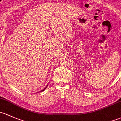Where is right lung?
I'll return each mask as SVG.
<instances>
[{
  "instance_id": "add662e5",
  "label": "right lung",
  "mask_w": 121,
  "mask_h": 121,
  "mask_svg": "<svg viewBox=\"0 0 121 121\" xmlns=\"http://www.w3.org/2000/svg\"><path fill=\"white\" fill-rule=\"evenodd\" d=\"M47 87H45V88H43V90H41V91H39V92H41V91H44V90H45V89H46V88H47Z\"/></svg>"
}]
</instances>
